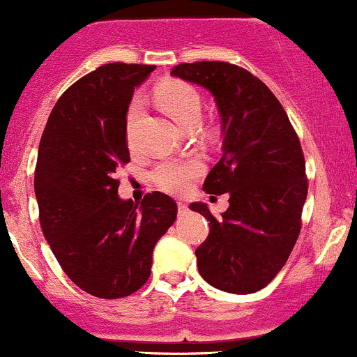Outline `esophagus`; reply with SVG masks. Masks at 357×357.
<instances>
[{
    "label": "esophagus",
    "instance_id": "obj_1",
    "mask_svg": "<svg viewBox=\"0 0 357 357\" xmlns=\"http://www.w3.org/2000/svg\"><path fill=\"white\" fill-rule=\"evenodd\" d=\"M177 206H178V213H180V215L187 213V210H189V208H187V204L183 203V201H178V203H177Z\"/></svg>",
    "mask_w": 357,
    "mask_h": 357
}]
</instances>
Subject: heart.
<instances>
[{"mask_svg": "<svg viewBox=\"0 0 357 357\" xmlns=\"http://www.w3.org/2000/svg\"><path fill=\"white\" fill-rule=\"evenodd\" d=\"M154 100L172 116L178 125L194 126L201 116L199 91L190 83L182 79L163 81L154 90ZM144 105L140 98H133L126 112V140L133 146L137 126L142 116ZM204 170V163L199 156H189L183 160L161 161L151 172V178L160 187L172 194H182L189 189L190 182L199 177Z\"/></svg>", "mask_w": 357, "mask_h": 357, "instance_id": "b5f03b06", "label": "heart"}]
</instances>
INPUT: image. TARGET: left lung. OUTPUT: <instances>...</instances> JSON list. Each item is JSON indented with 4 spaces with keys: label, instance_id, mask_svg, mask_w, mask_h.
<instances>
[{
    "label": "left lung",
    "instance_id": "8db88e82",
    "mask_svg": "<svg viewBox=\"0 0 357 357\" xmlns=\"http://www.w3.org/2000/svg\"><path fill=\"white\" fill-rule=\"evenodd\" d=\"M172 74L210 90L224 133V156L203 189L229 192L231 204L222 218L204 203L190 204L210 220L196 248L197 269L222 291L262 290L283 269L302 227L309 185L297 132L276 95L243 67L203 60L178 63Z\"/></svg>",
    "mask_w": 357,
    "mask_h": 357
}]
</instances>
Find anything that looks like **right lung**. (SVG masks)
Masks as SVG:
<instances>
[{
  "label": "right lung",
  "instance_id": "add662e5",
  "mask_svg": "<svg viewBox=\"0 0 357 357\" xmlns=\"http://www.w3.org/2000/svg\"><path fill=\"white\" fill-rule=\"evenodd\" d=\"M154 69L97 67L60 95L41 135V229L67 278L98 298L128 297L146 284L154 246L177 218V203L163 192H147L139 204L118 196L116 172L130 163L126 111Z\"/></svg>",
  "mask_w": 357,
  "mask_h": 357
}]
</instances>
